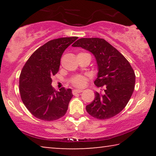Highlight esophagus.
<instances>
[{"label": "esophagus", "mask_w": 156, "mask_h": 156, "mask_svg": "<svg viewBox=\"0 0 156 156\" xmlns=\"http://www.w3.org/2000/svg\"><path fill=\"white\" fill-rule=\"evenodd\" d=\"M83 90H82V89H74L73 91H72V94H78V93H81L82 92Z\"/></svg>", "instance_id": "1"}]
</instances>
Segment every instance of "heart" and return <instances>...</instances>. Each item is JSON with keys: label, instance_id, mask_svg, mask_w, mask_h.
I'll use <instances>...</instances> for the list:
<instances>
[{"label": "heart", "instance_id": "heart-1", "mask_svg": "<svg viewBox=\"0 0 156 156\" xmlns=\"http://www.w3.org/2000/svg\"><path fill=\"white\" fill-rule=\"evenodd\" d=\"M88 78L84 75H76L73 76L70 80L72 85L76 87H83L86 85Z\"/></svg>", "mask_w": 156, "mask_h": 156}]
</instances>
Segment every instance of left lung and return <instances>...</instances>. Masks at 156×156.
Here are the masks:
<instances>
[{
  "instance_id": "left-lung-1",
  "label": "left lung",
  "mask_w": 156,
  "mask_h": 156,
  "mask_svg": "<svg viewBox=\"0 0 156 156\" xmlns=\"http://www.w3.org/2000/svg\"><path fill=\"white\" fill-rule=\"evenodd\" d=\"M72 47H80L94 55L98 65L94 84L105 89L103 94L96 91L94 101L86 106L87 112L98 119L116 116L126 106L135 87V72L129 61L101 38H80Z\"/></svg>"
}]
</instances>
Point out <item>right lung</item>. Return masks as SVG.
I'll list each match as a JSON object with an SVG mask.
<instances>
[{"mask_svg":"<svg viewBox=\"0 0 156 156\" xmlns=\"http://www.w3.org/2000/svg\"><path fill=\"white\" fill-rule=\"evenodd\" d=\"M77 37L50 40L30 57L21 71L19 90L21 99L30 112L43 121H55L65 116L73 94L71 89L59 91L52 87V76L59 71L64 51Z\"/></svg>","mask_w":156,"mask_h":156,"instance_id":"1","label":"right lung"}]
</instances>
